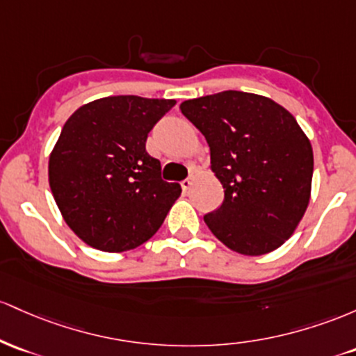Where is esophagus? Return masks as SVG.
I'll list each match as a JSON object with an SVG mask.
<instances>
[{"instance_id": "34e87169", "label": "esophagus", "mask_w": 356, "mask_h": 356, "mask_svg": "<svg viewBox=\"0 0 356 356\" xmlns=\"http://www.w3.org/2000/svg\"><path fill=\"white\" fill-rule=\"evenodd\" d=\"M193 179H195L193 175H190L188 178L183 179V181H181V188H183V191H188V190L191 188V185H193Z\"/></svg>"}]
</instances>
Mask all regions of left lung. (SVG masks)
<instances>
[{
    "instance_id": "8db88e82",
    "label": "left lung",
    "mask_w": 356,
    "mask_h": 356,
    "mask_svg": "<svg viewBox=\"0 0 356 356\" xmlns=\"http://www.w3.org/2000/svg\"><path fill=\"white\" fill-rule=\"evenodd\" d=\"M179 109L205 136L225 193L220 209L203 217L211 234L243 255L281 247L305 215L313 179V147L294 115L241 90L190 99Z\"/></svg>"
}]
</instances>
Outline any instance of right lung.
<instances>
[{
  "instance_id": "add662e5",
  "label": "right lung",
  "mask_w": 356,
  "mask_h": 356,
  "mask_svg": "<svg viewBox=\"0 0 356 356\" xmlns=\"http://www.w3.org/2000/svg\"><path fill=\"white\" fill-rule=\"evenodd\" d=\"M175 104L111 95L67 119L50 154L49 183L63 220L87 245L124 252L149 241L165 222L181 186L161 178L146 139Z\"/></svg>"
}]
</instances>
